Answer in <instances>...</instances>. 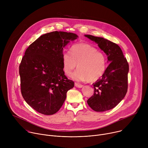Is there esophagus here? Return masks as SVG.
<instances>
[{
  "label": "esophagus",
  "mask_w": 148,
  "mask_h": 148,
  "mask_svg": "<svg viewBox=\"0 0 148 148\" xmlns=\"http://www.w3.org/2000/svg\"><path fill=\"white\" fill-rule=\"evenodd\" d=\"M75 86L76 87H78V88H81V87H82V84H79V83H78V82H75Z\"/></svg>",
  "instance_id": "1"
}]
</instances>
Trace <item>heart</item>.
<instances>
[{
    "label": "heart",
    "instance_id": "b5f03b06",
    "mask_svg": "<svg viewBox=\"0 0 148 148\" xmlns=\"http://www.w3.org/2000/svg\"><path fill=\"white\" fill-rule=\"evenodd\" d=\"M62 69L64 73L77 81L94 82L99 79L107 68L105 55L93 46L85 43H77L71 47V53L64 52L62 56Z\"/></svg>",
    "mask_w": 148,
    "mask_h": 148
}]
</instances>
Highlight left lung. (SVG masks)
<instances>
[{"instance_id":"left-lung-1","label":"left lung","mask_w":148,"mask_h":148,"mask_svg":"<svg viewBox=\"0 0 148 148\" xmlns=\"http://www.w3.org/2000/svg\"><path fill=\"white\" fill-rule=\"evenodd\" d=\"M95 41L108 56V66L101 78L94 86V95L88 100L89 106L95 111L111 110L123 99L128 91L129 64L118 45L102 37L85 35Z\"/></svg>"}]
</instances>
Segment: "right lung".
<instances>
[{"mask_svg":"<svg viewBox=\"0 0 148 148\" xmlns=\"http://www.w3.org/2000/svg\"><path fill=\"white\" fill-rule=\"evenodd\" d=\"M73 33L53 32L41 36L26 49L19 66L21 93L25 101L44 115L56 113L74 82L64 75L62 50Z\"/></svg>","mask_w":148,"mask_h":148,"instance_id":"add662e5","label":"right lung"}]
</instances>
